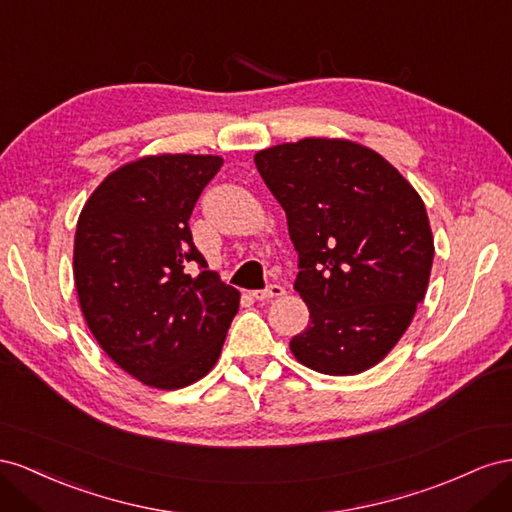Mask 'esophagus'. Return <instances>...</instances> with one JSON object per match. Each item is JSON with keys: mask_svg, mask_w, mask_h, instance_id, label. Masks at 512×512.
<instances>
[{"mask_svg": "<svg viewBox=\"0 0 512 512\" xmlns=\"http://www.w3.org/2000/svg\"><path fill=\"white\" fill-rule=\"evenodd\" d=\"M285 294V287L279 283H270L264 289H255L253 291V298L255 300H270V298H279Z\"/></svg>", "mask_w": 512, "mask_h": 512, "instance_id": "esophagus-1", "label": "esophagus"}]
</instances>
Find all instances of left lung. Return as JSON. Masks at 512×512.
<instances>
[{
    "mask_svg": "<svg viewBox=\"0 0 512 512\" xmlns=\"http://www.w3.org/2000/svg\"><path fill=\"white\" fill-rule=\"evenodd\" d=\"M287 214L294 289L311 326L291 339L313 371L354 375L397 345L425 300L433 236L425 203L388 160L343 139H302L255 154Z\"/></svg>",
    "mask_w": 512,
    "mask_h": 512,
    "instance_id": "8db88e82",
    "label": "left lung"
}]
</instances>
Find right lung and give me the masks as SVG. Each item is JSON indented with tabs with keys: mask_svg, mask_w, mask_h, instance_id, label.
<instances>
[{
	"mask_svg": "<svg viewBox=\"0 0 512 512\" xmlns=\"http://www.w3.org/2000/svg\"><path fill=\"white\" fill-rule=\"evenodd\" d=\"M221 167L218 156L135 160L111 173L79 216L75 285L87 326L115 364L154 388L206 375L238 313V289L208 270L188 227Z\"/></svg>",
	"mask_w": 512,
	"mask_h": 512,
	"instance_id": "1",
	"label": "right lung"
}]
</instances>
